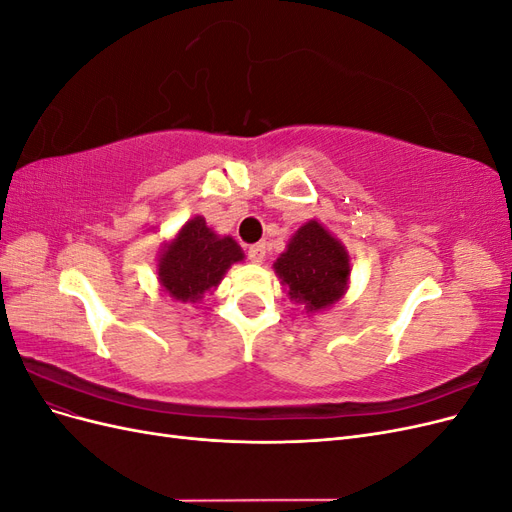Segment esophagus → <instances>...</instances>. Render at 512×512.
<instances>
[{"instance_id": "obj_1", "label": "esophagus", "mask_w": 512, "mask_h": 512, "mask_svg": "<svg viewBox=\"0 0 512 512\" xmlns=\"http://www.w3.org/2000/svg\"><path fill=\"white\" fill-rule=\"evenodd\" d=\"M267 256V245L265 243H254L247 247V258H250L252 262H262Z\"/></svg>"}]
</instances>
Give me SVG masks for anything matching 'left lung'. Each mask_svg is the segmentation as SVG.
Here are the masks:
<instances>
[{"label": "left lung", "mask_w": 512, "mask_h": 512, "mask_svg": "<svg viewBox=\"0 0 512 512\" xmlns=\"http://www.w3.org/2000/svg\"><path fill=\"white\" fill-rule=\"evenodd\" d=\"M294 303L305 305L307 314L327 309L344 297L350 280V258L320 222H305L288 241L286 252L273 265Z\"/></svg>", "instance_id": "obj_1"}]
</instances>
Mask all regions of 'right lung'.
I'll list each match as a JSON object with an SVG mask.
<instances>
[{
    "mask_svg": "<svg viewBox=\"0 0 512 512\" xmlns=\"http://www.w3.org/2000/svg\"><path fill=\"white\" fill-rule=\"evenodd\" d=\"M243 260L232 237H218L203 215L188 220L179 235L164 245L158 258L162 290L181 303H198L205 292L218 288L230 265Z\"/></svg>",
    "mask_w": 512,
    "mask_h": 512,
    "instance_id": "1",
    "label": "right lung"
}]
</instances>
